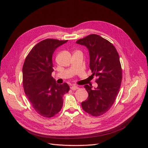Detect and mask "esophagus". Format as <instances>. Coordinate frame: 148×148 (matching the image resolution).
Returning <instances> with one entry per match:
<instances>
[{"label": "esophagus", "instance_id": "1", "mask_svg": "<svg viewBox=\"0 0 148 148\" xmlns=\"http://www.w3.org/2000/svg\"><path fill=\"white\" fill-rule=\"evenodd\" d=\"M79 89V88L77 87V86H73L71 87V89L73 90H77V89Z\"/></svg>", "mask_w": 148, "mask_h": 148}]
</instances>
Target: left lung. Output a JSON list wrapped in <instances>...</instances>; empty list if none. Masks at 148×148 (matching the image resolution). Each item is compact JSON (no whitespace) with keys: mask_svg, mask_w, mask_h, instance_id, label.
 Wrapping results in <instances>:
<instances>
[{"mask_svg":"<svg viewBox=\"0 0 148 148\" xmlns=\"http://www.w3.org/2000/svg\"><path fill=\"white\" fill-rule=\"evenodd\" d=\"M76 43L88 48L89 67L92 75L97 77L98 86L94 89L84 85L88 98L82 103V107L92 116H99L109 110L121 88L122 71L119 54L110 42L96 34L80 39Z\"/></svg>","mask_w":148,"mask_h":148,"instance_id":"1","label":"left lung"}]
</instances>
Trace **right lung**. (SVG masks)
Masks as SVG:
<instances>
[{"instance_id": "add662e5", "label": "right lung", "mask_w": 148, "mask_h": 148, "mask_svg": "<svg viewBox=\"0 0 148 148\" xmlns=\"http://www.w3.org/2000/svg\"><path fill=\"white\" fill-rule=\"evenodd\" d=\"M68 40L46 39L36 44L23 66V84L26 97L35 111L44 118L58 113L63 106V96L68 92L66 83L58 84L51 76L54 51Z\"/></svg>"}]
</instances>
